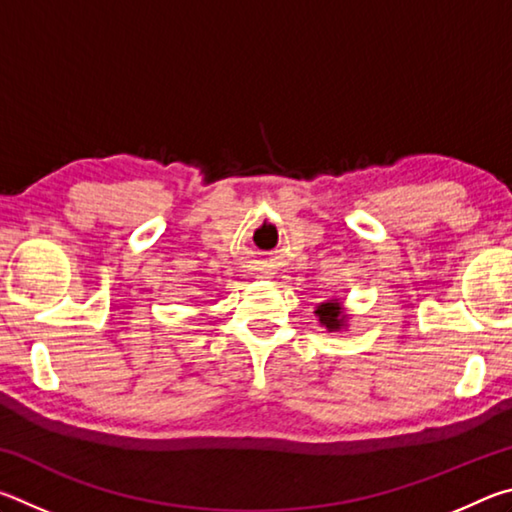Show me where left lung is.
<instances>
[{"label":"left lung","instance_id":"left-lung-1","mask_svg":"<svg viewBox=\"0 0 512 512\" xmlns=\"http://www.w3.org/2000/svg\"><path fill=\"white\" fill-rule=\"evenodd\" d=\"M316 314L320 318V323H323L329 332H336V329H341L345 323V314L339 307V302H323L316 309Z\"/></svg>","mask_w":512,"mask_h":512}]
</instances>
